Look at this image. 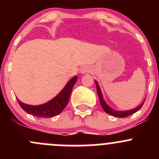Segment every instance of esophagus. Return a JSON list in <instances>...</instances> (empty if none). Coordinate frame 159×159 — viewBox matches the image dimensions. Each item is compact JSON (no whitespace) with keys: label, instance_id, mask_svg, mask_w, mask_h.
Masks as SVG:
<instances>
[{"label":"esophagus","instance_id":"esophagus-1","mask_svg":"<svg viewBox=\"0 0 159 159\" xmlns=\"http://www.w3.org/2000/svg\"><path fill=\"white\" fill-rule=\"evenodd\" d=\"M80 71H81V74L89 73V72H90V68H89V67H87V66L82 67V68H81V70H80Z\"/></svg>","mask_w":159,"mask_h":159}]
</instances>
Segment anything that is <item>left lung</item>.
Returning <instances> with one entry per match:
<instances>
[{
	"label": "left lung",
	"mask_w": 159,
	"mask_h": 159,
	"mask_svg": "<svg viewBox=\"0 0 159 159\" xmlns=\"http://www.w3.org/2000/svg\"><path fill=\"white\" fill-rule=\"evenodd\" d=\"M95 84H96V88H97V92H98V94L101 105H102V107L103 108L104 111H105L107 114H109V115H113V116L118 117V118H125V117L129 116V115L135 113L136 111H138L140 109V108L142 107V105H143L144 102H145V101H144V102H142L139 106H138L137 108H134V109L129 110V111H116L108 106V105L106 104V102H105V100H104L103 98V96H102V91H101L100 87H99V84H98V82L96 81H95Z\"/></svg>",
	"instance_id": "obj_1"
}]
</instances>
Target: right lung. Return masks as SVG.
<instances>
[{
    "instance_id": "1",
    "label": "right lung",
    "mask_w": 159,
    "mask_h": 159,
    "mask_svg": "<svg viewBox=\"0 0 159 159\" xmlns=\"http://www.w3.org/2000/svg\"><path fill=\"white\" fill-rule=\"evenodd\" d=\"M77 80V76L73 77L56 97L43 105H30L23 103L18 99L17 100L22 109L25 111L27 113L38 118H52L59 115L66 107L69 100L72 88L76 83Z\"/></svg>"
}]
</instances>
